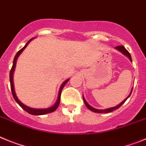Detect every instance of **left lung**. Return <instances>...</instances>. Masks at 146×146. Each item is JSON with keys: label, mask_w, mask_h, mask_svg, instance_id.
Listing matches in <instances>:
<instances>
[{"label": "left lung", "mask_w": 146, "mask_h": 146, "mask_svg": "<svg viewBox=\"0 0 146 146\" xmlns=\"http://www.w3.org/2000/svg\"><path fill=\"white\" fill-rule=\"evenodd\" d=\"M115 48L117 49V50L120 51L121 52H122V53L124 54H125L127 57H128L129 58V60H130V61L132 62V57H131V55L130 54H129V52H128V51L124 47V46H115ZM131 94H132V92H131V93L129 94V95L127 97V98H126L125 100H124L123 102H121L119 105H118L117 106H115V107H113V108H108V109H105V110H99V109H95L94 108H92V106H89V104H88L87 102H86V101L85 100V99L84 98V97H83V100H84V102L85 105H86V107L88 108L90 110V111H93V112H95V113H110V112H112V111H113L114 110H115V109H118L119 108H120L121 106H122V105L124 104V102H125L126 100H127V99H128V98L129 97V96L131 95Z\"/></svg>", "instance_id": "8db88e82"}]
</instances>
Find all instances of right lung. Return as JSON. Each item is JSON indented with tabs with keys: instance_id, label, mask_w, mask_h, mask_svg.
Segmentation results:
<instances>
[{
	"instance_id": "1",
	"label": "right lung",
	"mask_w": 146,
	"mask_h": 146,
	"mask_svg": "<svg viewBox=\"0 0 146 146\" xmlns=\"http://www.w3.org/2000/svg\"><path fill=\"white\" fill-rule=\"evenodd\" d=\"M33 38H31V40H29L27 41V44H25L24 47L22 48H21L20 50L17 53V54L15 55V57H14V62H13V65H12V68H11V70H10V74H9V78H10V84H11V93H12V95L14 97V100L17 102L18 104L22 107V109H24L25 111H27L28 113L31 114V115H44V114H46V113H52L53 111H54L56 109L58 108L59 105H60V97H61V92H62V90L63 89V87L65 86V85L66 84V83L69 81V79L66 80L65 82L62 84L61 87H60V92H59V97H58V99H57V102L55 103V105H54L51 108H45V109H34V108H29L27 106H26L25 105H24L23 103L20 102V101L18 100V98H17V96L15 94V92H14V83H13V73H14V68H15V65H16V62H17V60L18 57H19V55L22 53V52L24 50V48H25L26 46H27V44L30 43L31 40Z\"/></svg>"
}]
</instances>
